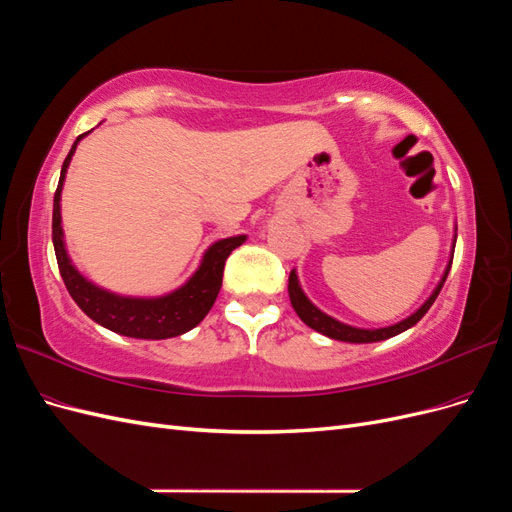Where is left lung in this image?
Listing matches in <instances>:
<instances>
[{"label":"left lung","instance_id":"obj_1","mask_svg":"<svg viewBox=\"0 0 512 512\" xmlns=\"http://www.w3.org/2000/svg\"><path fill=\"white\" fill-rule=\"evenodd\" d=\"M455 232H457V228H455ZM455 241H457V235H455V239H453V252H455ZM451 265H453V258L448 260V265H446V269H444V275H442V280L438 282L436 290H433V292L429 294V299H427L421 307H418L414 314H410L408 318H404V320L397 322V324H391V327H382V329H359V327H350V324L339 322V320H335L333 316L324 314L322 309H318L312 301L307 299V294L303 292V288H301V284H299V275H297V271H294V269L290 271V277H288V294H290V303H292V307H294V312H297V316L307 324L309 329H314V331H318V333H322V335H327V337H331V339H339V342H348V344H371V342H382V339L395 337V335H399V333L408 331L410 327H414V324L429 312V307L433 305V301L438 299V294H440V290H442V286H444V282H446V275H448V271H451Z\"/></svg>","mask_w":512,"mask_h":512}]
</instances>
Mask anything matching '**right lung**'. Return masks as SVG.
<instances>
[{
  "label": "right lung",
  "instance_id": "obj_1",
  "mask_svg": "<svg viewBox=\"0 0 512 512\" xmlns=\"http://www.w3.org/2000/svg\"><path fill=\"white\" fill-rule=\"evenodd\" d=\"M87 134L89 132L81 134L74 141L68 158L64 160V166H61L57 192L53 198V245L61 280H64L74 303L91 320H96L108 331L136 339H168L188 333L209 314V309L213 307L215 299H218V292L222 288L224 262L230 252L239 247L247 237L237 235L215 241L205 252L190 280L177 290L162 294V297H121V294L104 290L94 282H89L72 265L64 241V228H61V188H64L76 145Z\"/></svg>",
  "mask_w": 512,
  "mask_h": 512
}]
</instances>
